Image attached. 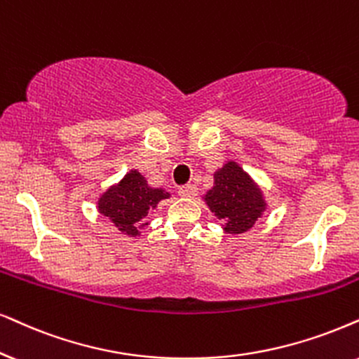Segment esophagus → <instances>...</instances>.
<instances>
[{
	"label": "esophagus",
	"instance_id": "esophagus-1",
	"mask_svg": "<svg viewBox=\"0 0 359 359\" xmlns=\"http://www.w3.org/2000/svg\"><path fill=\"white\" fill-rule=\"evenodd\" d=\"M197 187H195L194 184H189V185H184V187L179 189V195L180 197H185V198H194L195 195H197Z\"/></svg>",
	"mask_w": 359,
	"mask_h": 359
}]
</instances>
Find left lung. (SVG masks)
<instances>
[{"mask_svg": "<svg viewBox=\"0 0 359 359\" xmlns=\"http://www.w3.org/2000/svg\"><path fill=\"white\" fill-rule=\"evenodd\" d=\"M203 201L224 222L226 233L248 232L266 210L260 187L233 161L213 174V187L203 195Z\"/></svg>", "mask_w": 359, "mask_h": 359, "instance_id": "left-lung-1", "label": "left lung"}]
</instances>
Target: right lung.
<instances>
[{"mask_svg": "<svg viewBox=\"0 0 359 359\" xmlns=\"http://www.w3.org/2000/svg\"><path fill=\"white\" fill-rule=\"evenodd\" d=\"M169 197L170 194L164 189L151 187L139 170H130L119 184L109 187L101 195L97 201V210L107 217L122 233L137 237L140 235L139 230L147 225L144 219L149 210Z\"/></svg>", "mask_w": 359, "mask_h": 359, "instance_id": "right-lung-1", "label": "right lung"}]
</instances>
